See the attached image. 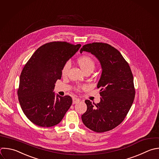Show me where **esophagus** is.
Listing matches in <instances>:
<instances>
[{
  "instance_id": "1",
  "label": "esophagus",
  "mask_w": 159,
  "mask_h": 159,
  "mask_svg": "<svg viewBox=\"0 0 159 159\" xmlns=\"http://www.w3.org/2000/svg\"><path fill=\"white\" fill-rule=\"evenodd\" d=\"M79 101H80V99H78L76 97L73 98V104H76V103L78 102Z\"/></svg>"
}]
</instances>
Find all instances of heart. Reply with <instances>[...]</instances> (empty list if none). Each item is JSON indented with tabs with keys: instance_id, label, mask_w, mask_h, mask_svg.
<instances>
[{
	"instance_id": "1",
	"label": "heart",
	"mask_w": 159,
	"mask_h": 159,
	"mask_svg": "<svg viewBox=\"0 0 159 159\" xmlns=\"http://www.w3.org/2000/svg\"><path fill=\"white\" fill-rule=\"evenodd\" d=\"M78 63L80 65V66L81 67V68L84 71V72L88 71V70H91L93 71L94 68H95V65H96V63L95 61L93 60V58H91L90 56L88 55H83L80 57L78 59ZM70 68V62H66L61 70V74L63 76H66ZM87 86L86 85H81V86H78L77 87V89L80 90V89H83L86 88Z\"/></svg>"
}]
</instances>
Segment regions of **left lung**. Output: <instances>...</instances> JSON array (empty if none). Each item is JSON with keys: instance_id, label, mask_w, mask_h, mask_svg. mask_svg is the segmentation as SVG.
Segmentation results:
<instances>
[{"instance_id": "8db88e82", "label": "left lung", "mask_w": 159, "mask_h": 159, "mask_svg": "<svg viewBox=\"0 0 159 159\" xmlns=\"http://www.w3.org/2000/svg\"><path fill=\"white\" fill-rule=\"evenodd\" d=\"M90 52L99 61L102 74L98 83L101 101L96 104L86 100L83 124L96 132L111 130L125 119L135 98L134 78L128 63L111 45L101 42L84 45L80 50Z\"/></svg>"}]
</instances>
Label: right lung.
I'll return each instance as SVG.
<instances>
[{
	"instance_id": "1",
	"label": "right lung",
	"mask_w": 159,
	"mask_h": 159,
	"mask_svg": "<svg viewBox=\"0 0 159 159\" xmlns=\"http://www.w3.org/2000/svg\"><path fill=\"white\" fill-rule=\"evenodd\" d=\"M66 42H53L39 47L24 66L17 91L21 108L34 124L43 127L61 122L72 104L70 96L55 92L66 61L81 47Z\"/></svg>"
}]
</instances>
